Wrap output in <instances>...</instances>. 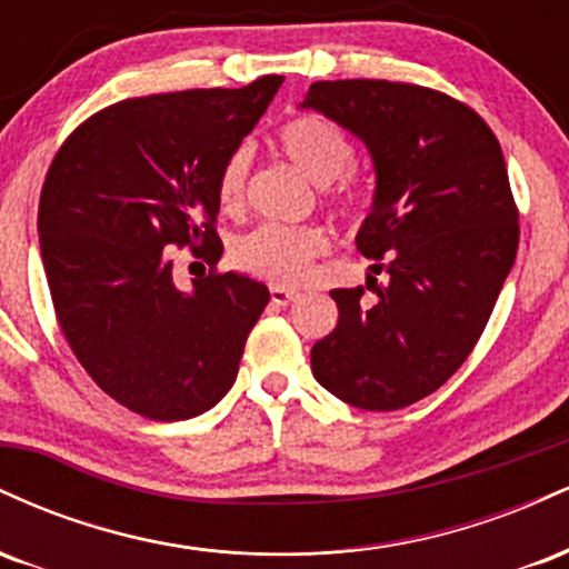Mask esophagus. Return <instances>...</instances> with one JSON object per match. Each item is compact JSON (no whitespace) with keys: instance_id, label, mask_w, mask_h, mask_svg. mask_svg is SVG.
<instances>
[{"instance_id":"obj_1","label":"esophagus","mask_w":569,"mask_h":569,"mask_svg":"<svg viewBox=\"0 0 569 569\" xmlns=\"http://www.w3.org/2000/svg\"><path fill=\"white\" fill-rule=\"evenodd\" d=\"M270 299H272V305H278V307H286V305L297 302V299H299V293H297V291H289V289H283V286H272V289H270Z\"/></svg>"}]
</instances>
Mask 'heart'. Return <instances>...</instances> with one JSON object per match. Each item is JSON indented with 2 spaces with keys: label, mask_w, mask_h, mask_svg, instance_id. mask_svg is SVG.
I'll return each instance as SVG.
<instances>
[{
  "label": "heart",
  "mask_w": 569,
  "mask_h": 569,
  "mask_svg": "<svg viewBox=\"0 0 569 569\" xmlns=\"http://www.w3.org/2000/svg\"><path fill=\"white\" fill-rule=\"evenodd\" d=\"M278 149L312 184L326 187L348 173L356 149L342 128L318 114L293 117L278 130ZM248 176V152L234 149L224 160L217 181V198L224 211H234L243 202ZM337 206L345 213H361L367 194L356 184L337 189ZM329 251V238L321 227L262 224L243 234L232 246V259L240 270L272 283L299 286L310 278L312 262Z\"/></svg>",
  "instance_id": "1"
}]
</instances>
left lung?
Segmentation results:
<instances>
[{
	"mask_svg": "<svg viewBox=\"0 0 569 569\" xmlns=\"http://www.w3.org/2000/svg\"><path fill=\"white\" fill-rule=\"evenodd\" d=\"M299 109L369 149L375 198L356 234L363 289H335L337 329L312 345V377L345 403L393 411L439 390L471 356L519 246L502 149L473 109L388 80L312 82Z\"/></svg>",
	"mask_w": 569,
	"mask_h": 569,
	"instance_id": "8db88e82",
	"label": "left lung"
}]
</instances>
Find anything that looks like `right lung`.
<instances>
[{
	"label": "right lung",
	"instance_id": "obj_1",
	"mask_svg": "<svg viewBox=\"0 0 569 569\" xmlns=\"http://www.w3.org/2000/svg\"><path fill=\"white\" fill-rule=\"evenodd\" d=\"M283 77L128 98L58 149L39 198V251L63 337L93 382L149 420L217 407L270 291L243 272L173 280V246L221 259L224 160Z\"/></svg>",
	"mask_w": 569,
	"mask_h": 569
}]
</instances>
